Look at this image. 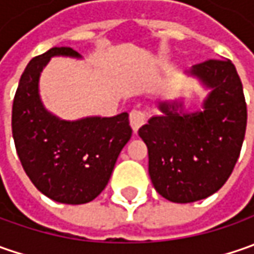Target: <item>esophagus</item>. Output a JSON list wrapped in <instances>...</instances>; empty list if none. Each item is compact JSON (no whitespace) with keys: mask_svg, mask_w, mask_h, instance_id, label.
Segmentation results:
<instances>
[{"mask_svg":"<svg viewBox=\"0 0 254 254\" xmlns=\"http://www.w3.org/2000/svg\"><path fill=\"white\" fill-rule=\"evenodd\" d=\"M147 122V114L145 112H142L140 109H134L130 113V124H131V128L134 131H138V128L141 127L142 124H145Z\"/></svg>","mask_w":254,"mask_h":254,"instance_id":"34e87169","label":"esophagus"}]
</instances>
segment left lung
Segmentation results:
<instances>
[{
	"instance_id": "1",
	"label": "left lung",
	"mask_w": 254,
	"mask_h": 254,
	"mask_svg": "<svg viewBox=\"0 0 254 254\" xmlns=\"http://www.w3.org/2000/svg\"><path fill=\"white\" fill-rule=\"evenodd\" d=\"M187 73L209 93L202 110L187 113L182 100L160 103L138 134L148 148V174L165 199H205L228 181L245 140L248 110L235 64L209 59Z\"/></svg>"
}]
</instances>
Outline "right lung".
I'll list each match as a JSON object with an SVG mask.
<instances>
[{"mask_svg":"<svg viewBox=\"0 0 254 254\" xmlns=\"http://www.w3.org/2000/svg\"><path fill=\"white\" fill-rule=\"evenodd\" d=\"M54 56H82L52 48L25 67L12 104V137L26 175L48 198L80 205L100 195L123 147L131 137L128 113L67 122L45 109L39 77Z\"/></svg>","mask_w":254,"mask_h":254,"instance_id":"right-lung-1","label":"right lung"}]
</instances>
